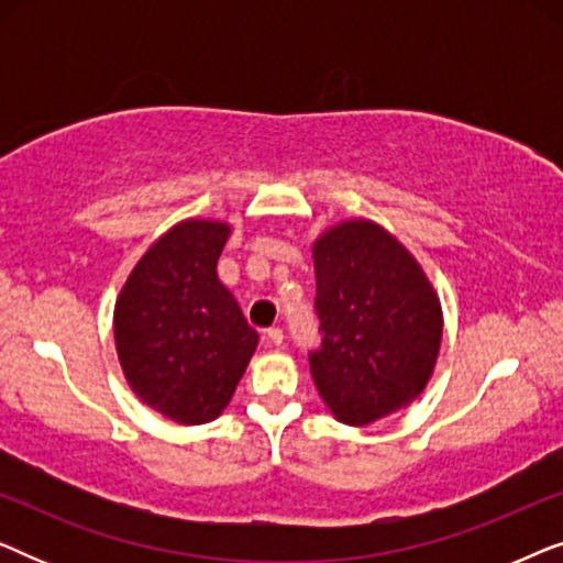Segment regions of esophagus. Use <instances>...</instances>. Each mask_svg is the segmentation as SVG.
I'll list each match as a JSON object with an SVG mask.
<instances>
[{"label": "esophagus", "mask_w": 563, "mask_h": 563, "mask_svg": "<svg viewBox=\"0 0 563 563\" xmlns=\"http://www.w3.org/2000/svg\"><path fill=\"white\" fill-rule=\"evenodd\" d=\"M266 341L272 343V345H276V349H279V345L284 343V330H282V328H272V330H266Z\"/></svg>", "instance_id": "obj_1"}]
</instances>
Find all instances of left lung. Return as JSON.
<instances>
[{
	"mask_svg": "<svg viewBox=\"0 0 563 563\" xmlns=\"http://www.w3.org/2000/svg\"><path fill=\"white\" fill-rule=\"evenodd\" d=\"M322 345L310 372L345 426H368L415 402L443 338L438 291L418 258L379 222L343 220L312 243Z\"/></svg>",
	"mask_w": 563,
	"mask_h": 563,
	"instance_id": "8db88e82",
	"label": "left lung"
}]
</instances>
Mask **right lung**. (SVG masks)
Listing matches in <instances>:
<instances>
[{
	"mask_svg": "<svg viewBox=\"0 0 563 563\" xmlns=\"http://www.w3.org/2000/svg\"><path fill=\"white\" fill-rule=\"evenodd\" d=\"M228 238L222 220L176 222L143 253L114 302V349L130 389L179 426L222 415L258 345L218 279Z\"/></svg>",
	"mask_w": 563,
	"mask_h": 563,
	"instance_id": "right-lung-1",
	"label": "right lung"
}]
</instances>
